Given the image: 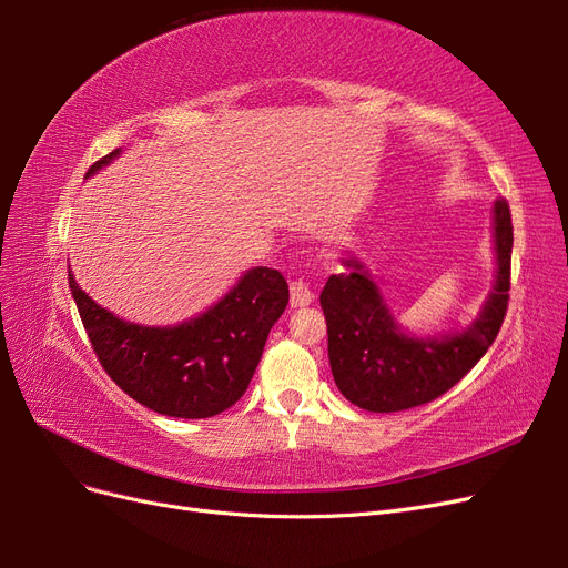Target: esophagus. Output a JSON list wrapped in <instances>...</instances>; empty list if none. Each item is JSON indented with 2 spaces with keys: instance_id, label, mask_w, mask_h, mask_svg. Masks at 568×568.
I'll list each match as a JSON object with an SVG mask.
<instances>
[{
  "instance_id": "34e87169",
  "label": "esophagus",
  "mask_w": 568,
  "mask_h": 568,
  "mask_svg": "<svg viewBox=\"0 0 568 568\" xmlns=\"http://www.w3.org/2000/svg\"><path fill=\"white\" fill-rule=\"evenodd\" d=\"M288 291H291V305H294V307L311 305L313 298H315L311 286H307L303 280H294V282H291Z\"/></svg>"
}]
</instances>
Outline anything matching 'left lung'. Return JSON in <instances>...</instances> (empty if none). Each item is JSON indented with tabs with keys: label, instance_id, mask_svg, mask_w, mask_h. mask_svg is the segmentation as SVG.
Segmentation results:
<instances>
[{
	"label": "left lung",
	"instance_id": "8db88e82",
	"mask_svg": "<svg viewBox=\"0 0 568 568\" xmlns=\"http://www.w3.org/2000/svg\"><path fill=\"white\" fill-rule=\"evenodd\" d=\"M493 236L497 274L480 315L464 332L419 338L395 324L372 274L355 257L326 280L320 305L329 336V365L338 390L367 412H400L436 400L467 374L500 332L509 303L511 213L495 201Z\"/></svg>",
	"mask_w": 568,
	"mask_h": 568
}]
</instances>
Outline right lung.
<instances>
[{
	"instance_id": "1",
	"label": "right lung",
	"mask_w": 568,
	"mask_h": 568,
	"mask_svg": "<svg viewBox=\"0 0 568 568\" xmlns=\"http://www.w3.org/2000/svg\"><path fill=\"white\" fill-rule=\"evenodd\" d=\"M120 156V149L90 165L88 175ZM84 332L101 367L130 398L159 415L205 419L246 393L267 334L288 303L282 272L253 267L225 298L178 326H142L97 305L68 272Z\"/></svg>"
}]
</instances>
